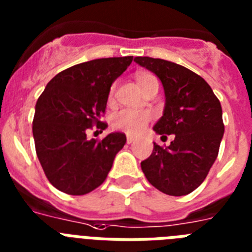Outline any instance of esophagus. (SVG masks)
<instances>
[{"mask_svg":"<svg viewBox=\"0 0 252 252\" xmlns=\"http://www.w3.org/2000/svg\"><path fill=\"white\" fill-rule=\"evenodd\" d=\"M134 141H135L134 136H131V135H127V143H128V144H131V143H134Z\"/></svg>","mask_w":252,"mask_h":252,"instance_id":"obj_1","label":"esophagus"}]
</instances>
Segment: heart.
I'll list each match as a JSON object with an SVG mask.
<instances>
[{
	"label": "heart",
	"mask_w": 252,
	"mask_h": 252,
	"mask_svg": "<svg viewBox=\"0 0 252 252\" xmlns=\"http://www.w3.org/2000/svg\"><path fill=\"white\" fill-rule=\"evenodd\" d=\"M157 82L155 76L149 73H140L138 76V85L141 90L151 84ZM149 121L148 113L138 109H121L112 114L111 124L114 128L126 131L128 134H140Z\"/></svg>",
	"instance_id": "obj_1"
}]
</instances>
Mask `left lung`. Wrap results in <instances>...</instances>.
I'll list each match as a JSON object with an SVG mask.
<instances>
[{
    "instance_id": "1",
    "label": "left lung",
    "mask_w": 252,
    "mask_h": 252,
    "mask_svg": "<svg viewBox=\"0 0 252 252\" xmlns=\"http://www.w3.org/2000/svg\"><path fill=\"white\" fill-rule=\"evenodd\" d=\"M134 62L151 70L165 91L163 114L156 134L174 135L168 147H153L141 170L152 186L168 196H186L198 188L214 165L224 135L219 99L202 77L163 59L136 56Z\"/></svg>"
}]
</instances>
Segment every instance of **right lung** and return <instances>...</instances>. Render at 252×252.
<instances>
[{
    "label": "right lung",
    "mask_w": 252,
    "mask_h": 252,
    "mask_svg": "<svg viewBox=\"0 0 252 252\" xmlns=\"http://www.w3.org/2000/svg\"><path fill=\"white\" fill-rule=\"evenodd\" d=\"M132 56L103 58L77 64L56 74L36 103L33 138L36 153L49 182L72 196L90 193L103 184L126 135L87 139L93 125L105 112L111 86L127 69Z\"/></svg>",
    "instance_id": "1"
}]
</instances>
